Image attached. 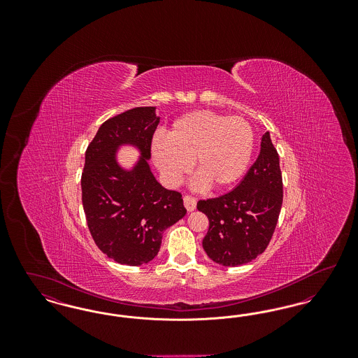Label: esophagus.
I'll list each match as a JSON object with an SVG mask.
<instances>
[{
    "instance_id": "1",
    "label": "esophagus",
    "mask_w": 358,
    "mask_h": 358,
    "mask_svg": "<svg viewBox=\"0 0 358 358\" xmlns=\"http://www.w3.org/2000/svg\"><path fill=\"white\" fill-rule=\"evenodd\" d=\"M184 205H185L187 212H193L196 209V199L192 197V196H185L184 197Z\"/></svg>"
}]
</instances>
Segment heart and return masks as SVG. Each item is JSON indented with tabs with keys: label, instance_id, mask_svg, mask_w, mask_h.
I'll return each instance as SVG.
<instances>
[{
	"label": "heart",
	"instance_id": "heart-1",
	"mask_svg": "<svg viewBox=\"0 0 358 358\" xmlns=\"http://www.w3.org/2000/svg\"><path fill=\"white\" fill-rule=\"evenodd\" d=\"M255 145L251 124L240 117L192 111L171 123L165 141L152 143V157L165 181L178 184L190 169L209 189L234 185L247 171Z\"/></svg>",
	"mask_w": 358,
	"mask_h": 358
}]
</instances>
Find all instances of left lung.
<instances>
[{"label": "left lung", "instance_id": "left-lung-1", "mask_svg": "<svg viewBox=\"0 0 358 358\" xmlns=\"http://www.w3.org/2000/svg\"><path fill=\"white\" fill-rule=\"evenodd\" d=\"M283 201L279 155L270 133L262 136L260 153L238 187L216 199L200 200L209 228L203 240L206 255L225 267H236L264 252Z\"/></svg>", "mask_w": 358, "mask_h": 358}]
</instances>
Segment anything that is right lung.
Returning a JSON list of instances; mask_svg holds the SVG:
<instances>
[{"label": "right lung", "mask_w": 358, "mask_h": 358, "mask_svg": "<svg viewBox=\"0 0 358 358\" xmlns=\"http://www.w3.org/2000/svg\"><path fill=\"white\" fill-rule=\"evenodd\" d=\"M158 123L155 107L127 110L106 120L85 150L82 201L88 229L104 255L126 266L153 260L164 231L187 213L181 193L162 187L149 165ZM124 144L141 154L131 170L116 158Z\"/></svg>", "instance_id": "1"}]
</instances>
